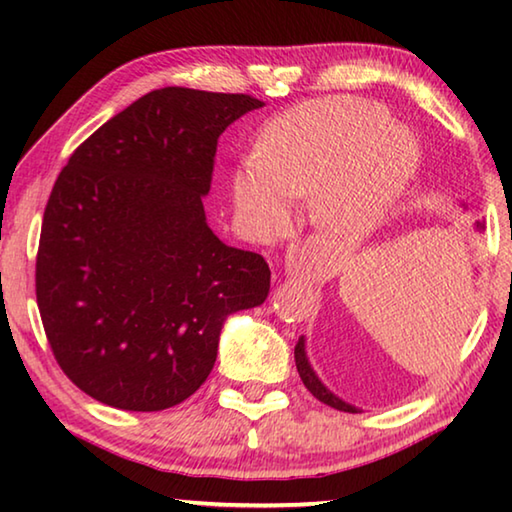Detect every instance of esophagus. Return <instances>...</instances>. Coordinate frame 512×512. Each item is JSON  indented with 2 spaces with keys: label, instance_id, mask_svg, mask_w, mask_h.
Listing matches in <instances>:
<instances>
[{
  "label": "esophagus",
  "instance_id": "1",
  "mask_svg": "<svg viewBox=\"0 0 512 512\" xmlns=\"http://www.w3.org/2000/svg\"><path fill=\"white\" fill-rule=\"evenodd\" d=\"M284 271H287V275H291V277H309V275H314L316 266L307 257L305 250L291 248L287 253V259H284Z\"/></svg>",
  "mask_w": 512,
  "mask_h": 512
}]
</instances>
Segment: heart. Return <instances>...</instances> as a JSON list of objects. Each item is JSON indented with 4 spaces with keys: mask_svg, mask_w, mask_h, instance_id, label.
Returning a JSON list of instances; mask_svg holds the SVG:
<instances>
[{
    "mask_svg": "<svg viewBox=\"0 0 512 512\" xmlns=\"http://www.w3.org/2000/svg\"><path fill=\"white\" fill-rule=\"evenodd\" d=\"M415 142L384 106L354 97L309 101L259 137L255 169L232 178V196L250 221L273 228L284 198L311 194V214L332 232H363L384 219L409 185Z\"/></svg>",
    "mask_w": 512,
    "mask_h": 512,
    "instance_id": "1",
    "label": "heart"
}]
</instances>
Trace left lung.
Returning a JSON list of instances; mask_svg holds the SVG:
<instances>
[{
  "mask_svg": "<svg viewBox=\"0 0 512 512\" xmlns=\"http://www.w3.org/2000/svg\"><path fill=\"white\" fill-rule=\"evenodd\" d=\"M476 230H483V223H476ZM296 366H298V372H300V379L302 384L307 386V391L316 397V400H320L327 406H332V409L336 411H345V413H359L357 406H352L348 402H343L341 397H336L329 388L323 384V381L318 379V375L314 372V368L309 366V359H307V352H305V336H300L298 339V345H296Z\"/></svg>",
  "mask_w": 512,
  "mask_h": 512,
  "instance_id": "8db88e82",
  "label": "left lung"
}]
</instances>
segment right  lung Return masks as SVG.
I'll use <instances>...</instances> for the list:
<instances>
[{
    "mask_svg": "<svg viewBox=\"0 0 512 512\" xmlns=\"http://www.w3.org/2000/svg\"><path fill=\"white\" fill-rule=\"evenodd\" d=\"M250 94L162 88L94 131L45 207L36 298L51 352L94 400L124 411L185 402L210 375L225 318L262 305V255L205 219L219 135Z\"/></svg>",
    "mask_w": 512,
    "mask_h": 512,
    "instance_id": "1",
    "label": "right lung"
}]
</instances>
